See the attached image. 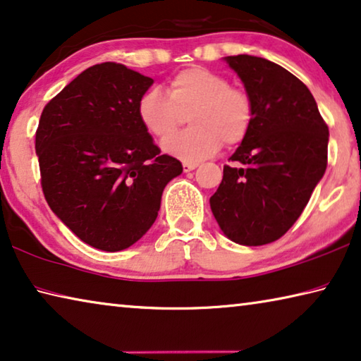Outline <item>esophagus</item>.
<instances>
[{"mask_svg":"<svg viewBox=\"0 0 361 361\" xmlns=\"http://www.w3.org/2000/svg\"><path fill=\"white\" fill-rule=\"evenodd\" d=\"M197 163H184V173H190V171L197 168Z\"/></svg>","mask_w":361,"mask_h":361,"instance_id":"34e87169","label":"esophagus"}]
</instances>
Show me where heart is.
<instances>
[{
	"mask_svg": "<svg viewBox=\"0 0 361 361\" xmlns=\"http://www.w3.org/2000/svg\"><path fill=\"white\" fill-rule=\"evenodd\" d=\"M188 112L192 127L169 135ZM137 116L149 135L169 138L164 153L184 163H198L224 145H238L253 126V103L247 92L231 87L223 74L207 68H188L169 80L166 95L149 88L138 98Z\"/></svg>",
	"mask_w": 361,
	"mask_h": 361,
	"instance_id": "obj_1",
	"label": "heart"
}]
</instances>
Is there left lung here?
I'll use <instances>...</instances> for the list:
<instances>
[{
    "label": "left lung",
    "instance_id": "obj_1",
    "mask_svg": "<svg viewBox=\"0 0 361 361\" xmlns=\"http://www.w3.org/2000/svg\"><path fill=\"white\" fill-rule=\"evenodd\" d=\"M224 61L252 98L255 118L209 207L232 242L266 245L300 218L324 176L329 129L308 87L282 66L250 54Z\"/></svg>",
    "mask_w": 361,
    "mask_h": 361
}]
</instances>
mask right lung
Here are the masks:
<instances>
[{
    "label": "right lung",
    "instance_id": "obj_1",
    "mask_svg": "<svg viewBox=\"0 0 361 361\" xmlns=\"http://www.w3.org/2000/svg\"><path fill=\"white\" fill-rule=\"evenodd\" d=\"M153 79L102 63L66 85L35 135L42 188L51 212L93 248L134 245L157 219L179 159L161 154L137 116Z\"/></svg>",
    "mask_w": 361,
    "mask_h": 361
}]
</instances>
